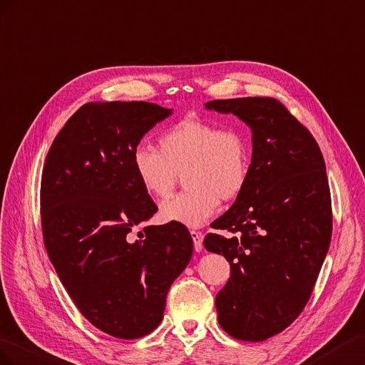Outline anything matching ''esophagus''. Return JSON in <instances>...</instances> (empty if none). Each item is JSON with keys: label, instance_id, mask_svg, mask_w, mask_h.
Listing matches in <instances>:
<instances>
[{"label": "esophagus", "instance_id": "1", "mask_svg": "<svg viewBox=\"0 0 365 365\" xmlns=\"http://www.w3.org/2000/svg\"><path fill=\"white\" fill-rule=\"evenodd\" d=\"M191 237H192V242H194V249L197 252L202 251L203 247V235L199 231H191Z\"/></svg>", "mask_w": 365, "mask_h": 365}]
</instances>
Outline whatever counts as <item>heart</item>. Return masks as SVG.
Here are the masks:
<instances>
[{
	"instance_id": "heart-1",
	"label": "heart",
	"mask_w": 365,
	"mask_h": 365,
	"mask_svg": "<svg viewBox=\"0 0 365 365\" xmlns=\"http://www.w3.org/2000/svg\"><path fill=\"white\" fill-rule=\"evenodd\" d=\"M134 175L153 199L168 197L183 174L186 190L160 205L163 222L199 227L212 217L220 200H235L251 173V147L234 127L183 119L163 130L158 150L138 147L131 155Z\"/></svg>"
}]
</instances>
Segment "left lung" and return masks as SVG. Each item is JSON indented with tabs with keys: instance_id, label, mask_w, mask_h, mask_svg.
<instances>
[{
	"instance_id": "1",
	"label": "left lung",
	"mask_w": 365,
	"mask_h": 365,
	"mask_svg": "<svg viewBox=\"0 0 365 365\" xmlns=\"http://www.w3.org/2000/svg\"><path fill=\"white\" fill-rule=\"evenodd\" d=\"M205 107L232 113L252 130L247 183L211 225L229 235L207 234L203 245L231 264V278L215 297L222 329L235 339L264 341L303 312L329 251L326 163L310 131L274 98L220 99Z\"/></svg>"
}]
</instances>
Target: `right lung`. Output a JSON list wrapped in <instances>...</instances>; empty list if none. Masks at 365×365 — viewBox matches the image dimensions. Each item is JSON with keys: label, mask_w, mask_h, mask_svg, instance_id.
<instances>
[{"label": "right lung", "mask_w": 365, "mask_h": 365, "mask_svg": "<svg viewBox=\"0 0 365 365\" xmlns=\"http://www.w3.org/2000/svg\"><path fill=\"white\" fill-rule=\"evenodd\" d=\"M171 113L142 101L88 102L58 133L43 168L50 262L81 314L120 339L160 324L170 286L192 255L191 234L179 223L130 235L158 212L134 175L133 151Z\"/></svg>", "instance_id": "1"}]
</instances>
